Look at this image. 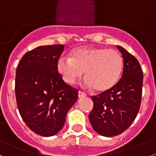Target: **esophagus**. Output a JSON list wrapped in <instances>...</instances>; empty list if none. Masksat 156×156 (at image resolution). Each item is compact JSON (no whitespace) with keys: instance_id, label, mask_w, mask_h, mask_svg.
I'll use <instances>...</instances> for the list:
<instances>
[{"instance_id":"obj_1","label":"esophagus","mask_w":156,"mask_h":156,"mask_svg":"<svg viewBox=\"0 0 156 156\" xmlns=\"http://www.w3.org/2000/svg\"><path fill=\"white\" fill-rule=\"evenodd\" d=\"M85 95H85V94L84 93V92H81V91H79V92H78V97H79V98L85 97Z\"/></svg>"}]
</instances>
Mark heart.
<instances>
[{"label": "heart", "instance_id": "heart-1", "mask_svg": "<svg viewBox=\"0 0 156 156\" xmlns=\"http://www.w3.org/2000/svg\"><path fill=\"white\" fill-rule=\"evenodd\" d=\"M57 68L62 79L73 85L84 75L85 85L104 92L113 88L121 77L123 60L118 51L105 47H82L71 52V57L61 56Z\"/></svg>", "mask_w": 156, "mask_h": 156}]
</instances>
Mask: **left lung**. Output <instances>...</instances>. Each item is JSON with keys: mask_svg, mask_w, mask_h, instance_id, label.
Returning <instances> with one entry per match:
<instances>
[{"mask_svg": "<svg viewBox=\"0 0 156 156\" xmlns=\"http://www.w3.org/2000/svg\"><path fill=\"white\" fill-rule=\"evenodd\" d=\"M116 47L123 59L121 78L110 90L92 95L94 106L88 116L94 130L105 137L118 135L130 127L139 111L142 95L139 62L125 49Z\"/></svg>", "mask_w": 156, "mask_h": 156, "instance_id": "8db88e82", "label": "left lung"}]
</instances>
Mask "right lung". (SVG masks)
Listing matches in <instances>:
<instances>
[{"label":"right lung","instance_id":"1","mask_svg":"<svg viewBox=\"0 0 156 156\" xmlns=\"http://www.w3.org/2000/svg\"><path fill=\"white\" fill-rule=\"evenodd\" d=\"M64 45L41 46L27 52L16 70L15 96L19 113L33 132L54 136L64 127L66 115L78 99V90L65 83L57 60Z\"/></svg>","mask_w":156,"mask_h":156}]
</instances>
